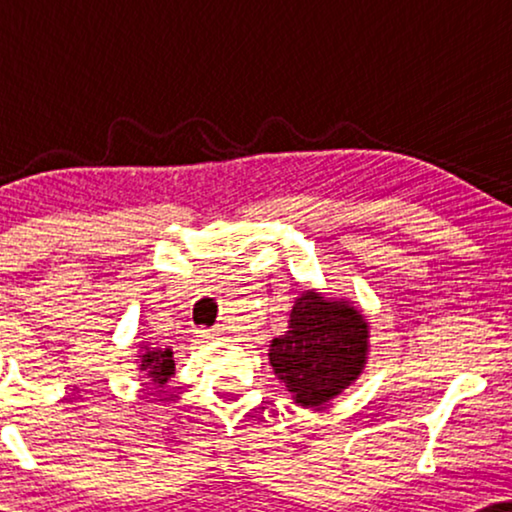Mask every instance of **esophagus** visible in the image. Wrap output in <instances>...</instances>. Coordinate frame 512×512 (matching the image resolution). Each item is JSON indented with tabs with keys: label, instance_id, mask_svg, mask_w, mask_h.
Returning <instances> with one entry per match:
<instances>
[{
	"label": "esophagus",
	"instance_id": "obj_1",
	"mask_svg": "<svg viewBox=\"0 0 512 512\" xmlns=\"http://www.w3.org/2000/svg\"><path fill=\"white\" fill-rule=\"evenodd\" d=\"M221 335V328H200L198 331V338H202V340H214V338H219Z\"/></svg>",
	"mask_w": 512,
	"mask_h": 512
}]
</instances>
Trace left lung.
<instances>
[{
  "mask_svg": "<svg viewBox=\"0 0 512 512\" xmlns=\"http://www.w3.org/2000/svg\"><path fill=\"white\" fill-rule=\"evenodd\" d=\"M368 352V321L347 303L305 291L291 310L289 331L272 340L270 363L296 403L331 401L361 375Z\"/></svg>",
  "mask_w": 512,
  "mask_h": 512,
  "instance_id": "1",
  "label": "left lung"
}]
</instances>
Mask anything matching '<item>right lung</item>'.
Instances as JSON below:
<instances>
[{"instance_id": "right-lung-1", "label": "right lung", "mask_w": 512, "mask_h": 512, "mask_svg": "<svg viewBox=\"0 0 512 512\" xmlns=\"http://www.w3.org/2000/svg\"><path fill=\"white\" fill-rule=\"evenodd\" d=\"M144 354H142V363H139V370L149 373L153 384H165L170 377L174 375V359L170 349H158V347H149L144 345Z\"/></svg>"}]
</instances>
